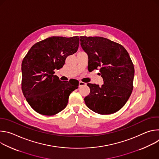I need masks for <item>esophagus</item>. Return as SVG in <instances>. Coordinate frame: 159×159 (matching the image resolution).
Returning <instances> with one entry per match:
<instances>
[{"label": "esophagus", "instance_id": "obj_1", "mask_svg": "<svg viewBox=\"0 0 159 159\" xmlns=\"http://www.w3.org/2000/svg\"><path fill=\"white\" fill-rule=\"evenodd\" d=\"M79 87H81V86H83V85H86V83L80 81L79 84Z\"/></svg>", "mask_w": 159, "mask_h": 159}]
</instances>
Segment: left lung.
<instances>
[{
  "label": "left lung",
  "instance_id": "obj_1",
  "mask_svg": "<svg viewBox=\"0 0 159 159\" xmlns=\"http://www.w3.org/2000/svg\"><path fill=\"white\" fill-rule=\"evenodd\" d=\"M80 45L88 56V69L99 68L104 84H87L90 94L86 106L100 115H111L121 109L133 90L134 66L122 45L105 38L80 36Z\"/></svg>",
  "mask_w": 159,
  "mask_h": 159
}]
</instances>
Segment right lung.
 <instances>
[{
    "label": "right lung",
    "instance_id": "1",
    "mask_svg": "<svg viewBox=\"0 0 159 159\" xmlns=\"http://www.w3.org/2000/svg\"><path fill=\"white\" fill-rule=\"evenodd\" d=\"M79 37L52 36L36 43L22 60V90L31 107L43 115L52 116L64 109L79 82L70 84L54 75L66 58L77 52ZM71 83V82H70Z\"/></svg>",
    "mask_w": 159,
    "mask_h": 159
}]
</instances>
